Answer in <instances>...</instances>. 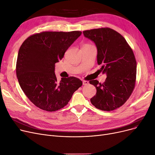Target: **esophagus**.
Here are the masks:
<instances>
[{
  "mask_svg": "<svg viewBox=\"0 0 155 155\" xmlns=\"http://www.w3.org/2000/svg\"><path fill=\"white\" fill-rule=\"evenodd\" d=\"M89 84V82L87 81H83V85H87Z\"/></svg>",
  "mask_w": 155,
  "mask_h": 155,
  "instance_id": "obj_1",
  "label": "esophagus"
}]
</instances>
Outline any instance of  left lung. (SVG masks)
<instances>
[{"instance_id": "8db88e82", "label": "left lung", "mask_w": 155, "mask_h": 155, "mask_svg": "<svg viewBox=\"0 0 155 155\" xmlns=\"http://www.w3.org/2000/svg\"><path fill=\"white\" fill-rule=\"evenodd\" d=\"M83 34L95 42L97 64L101 66L98 71L107 75L102 84L90 81L97 89L91 103L100 110H113L126 102L135 88L137 62L134 52L125 39L110 28L84 30Z\"/></svg>"}]
</instances>
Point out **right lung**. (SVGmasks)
<instances>
[{
    "label": "right lung",
    "mask_w": 155,
    "mask_h": 155,
    "mask_svg": "<svg viewBox=\"0 0 155 155\" xmlns=\"http://www.w3.org/2000/svg\"><path fill=\"white\" fill-rule=\"evenodd\" d=\"M81 31L42 32L30 35L20 48L16 76L24 94L36 107L53 112L65 107L83 84L75 77L58 81L55 64L64 58Z\"/></svg>",
    "instance_id": "add662e5"
}]
</instances>
